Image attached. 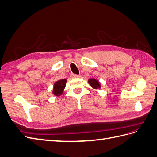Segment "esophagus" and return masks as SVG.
Instances as JSON below:
<instances>
[{"label": "esophagus", "instance_id": "34e87169", "mask_svg": "<svg viewBox=\"0 0 157 157\" xmlns=\"http://www.w3.org/2000/svg\"><path fill=\"white\" fill-rule=\"evenodd\" d=\"M71 78H78V77H80V76L78 75L72 74V75H71Z\"/></svg>", "mask_w": 157, "mask_h": 157}]
</instances>
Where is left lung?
I'll return each instance as SVG.
<instances>
[{
	"mask_svg": "<svg viewBox=\"0 0 157 157\" xmlns=\"http://www.w3.org/2000/svg\"><path fill=\"white\" fill-rule=\"evenodd\" d=\"M88 82L89 83V85H90V86L93 88V89H101V84L99 83V82L97 81V79L94 78H90L88 81Z\"/></svg>",
	"mask_w": 157,
	"mask_h": 157,
	"instance_id": "8db88e82",
	"label": "left lung"
}]
</instances>
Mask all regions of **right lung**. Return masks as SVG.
<instances>
[{"instance_id":"add662e5","label":"right lung","mask_w":157,"mask_h":157,"mask_svg":"<svg viewBox=\"0 0 157 157\" xmlns=\"http://www.w3.org/2000/svg\"><path fill=\"white\" fill-rule=\"evenodd\" d=\"M66 82H67L66 79H61L58 81H56L54 84V87H53V90H52V94H55L56 97L60 96V95L63 93L64 88H65Z\"/></svg>"}]
</instances>
